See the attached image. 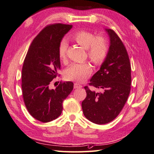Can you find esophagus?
Returning <instances> with one entry per match:
<instances>
[{"label":"esophagus","mask_w":154,"mask_h":154,"mask_svg":"<svg viewBox=\"0 0 154 154\" xmlns=\"http://www.w3.org/2000/svg\"><path fill=\"white\" fill-rule=\"evenodd\" d=\"M82 86L79 85V84L74 83V88H82Z\"/></svg>","instance_id":"esophagus-1"}]
</instances>
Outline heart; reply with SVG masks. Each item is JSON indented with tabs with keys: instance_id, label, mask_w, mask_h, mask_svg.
Returning <instances> with one entry per match:
<instances>
[{
	"instance_id": "obj_1",
	"label": "heart",
	"mask_w": 154,
	"mask_h": 154,
	"mask_svg": "<svg viewBox=\"0 0 154 154\" xmlns=\"http://www.w3.org/2000/svg\"><path fill=\"white\" fill-rule=\"evenodd\" d=\"M72 39L88 50V56L95 64H100L106 56L108 47L106 40L102 37H96L91 32L79 31L74 33ZM68 43L65 40L61 42L58 47V56L63 62L66 61ZM92 68L88 63H72L66 71V77L69 80L82 82L90 76Z\"/></svg>"
}]
</instances>
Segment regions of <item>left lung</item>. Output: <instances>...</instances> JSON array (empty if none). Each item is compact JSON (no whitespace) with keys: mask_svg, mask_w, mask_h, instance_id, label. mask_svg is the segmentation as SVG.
<instances>
[{"mask_svg":"<svg viewBox=\"0 0 154 154\" xmlns=\"http://www.w3.org/2000/svg\"><path fill=\"white\" fill-rule=\"evenodd\" d=\"M105 31L110 40L108 53L89 83L102 92H95L85 86L86 97L82 103L85 117L98 125L108 123L117 117L128 98L131 85V64L125 47L114 31Z\"/></svg>","mask_w":154,"mask_h":154,"instance_id":"8db88e82","label":"left lung"}]
</instances>
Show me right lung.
Listing matches in <instances>:
<instances>
[{
    "instance_id": "1",
    "label": "right lung",
    "mask_w": 154,
    "mask_h": 154,
    "mask_svg": "<svg viewBox=\"0 0 154 154\" xmlns=\"http://www.w3.org/2000/svg\"><path fill=\"white\" fill-rule=\"evenodd\" d=\"M72 25H48L32 42L22 69V91L25 104L32 117L43 123L56 119L62 113V103L74 88L72 82L50 85L60 69L58 47Z\"/></svg>"
}]
</instances>
